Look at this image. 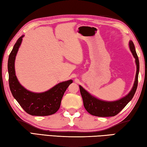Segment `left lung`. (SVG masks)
I'll return each instance as SVG.
<instances>
[{
    "mask_svg": "<svg viewBox=\"0 0 147 147\" xmlns=\"http://www.w3.org/2000/svg\"><path fill=\"white\" fill-rule=\"evenodd\" d=\"M130 50L132 52L134 57L135 58L136 69V78L134 83L129 93L121 99L114 101H102L94 97L79 85L80 92L83 100L84 107L86 111L91 115L98 117H112L117 115L124 109L126 105L129 102L136 93L138 83V74L140 71V62L135 50L134 45L132 40L129 41Z\"/></svg>",
    "mask_w": 147,
    "mask_h": 147,
    "instance_id": "obj_1",
    "label": "left lung"
}]
</instances>
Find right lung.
Segmentation results:
<instances>
[{"instance_id":"add662e5","label":"right lung","mask_w":147,"mask_h":147,"mask_svg":"<svg viewBox=\"0 0 147 147\" xmlns=\"http://www.w3.org/2000/svg\"><path fill=\"white\" fill-rule=\"evenodd\" d=\"M24 36L22 35L18 38L9 55L7 69L10 90L20 107L28 114L35 116L52 115L59 109L64 92L73 81L70 79L59 83L48 90L41 93L32 92L23 87L15 75V61Z\"/></svg>"}]
</instances>
